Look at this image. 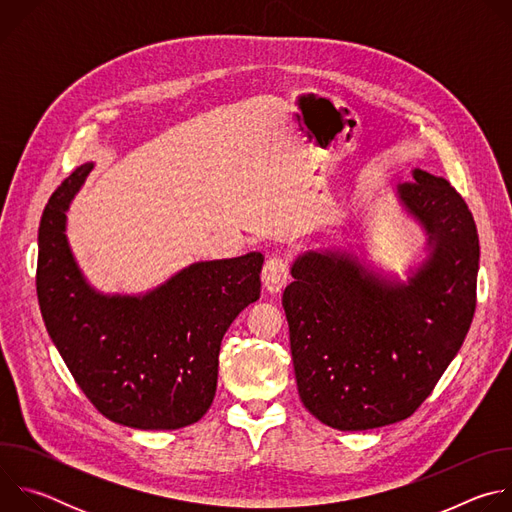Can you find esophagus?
<instances>
[{
  "instance_id": "1",
  "label": "esophagus",
  "mask_w": 512,
  "mask_h": 512,
  "mask_svg": "<svg viewBox=\"0 0 512 512\" xmlns=\"http://www.w3.org/2000/svg\"><path fill=\"white\" fill-rule=\"evenodd\" d=\"M289 277V263L283 257H271L265 261L263 271H261V279L265 289L269 294H279V291L285 287Z\"/></svg>"
}]
</instances>
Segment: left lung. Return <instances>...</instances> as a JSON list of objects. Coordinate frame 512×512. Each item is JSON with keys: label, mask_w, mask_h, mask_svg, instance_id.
Instances as JSON below:
<instances>
[{"label": "left lung", "mask_w": 512, "mask_h": 512, "mask_svg": "<svg viewBox=\"0 0 512 512\" xmlns=\"http://www.w3.org/2000/svg\"><path fill=\"white\" fill-rule=\"evenodd\" d=\"M397 194L429 243L407 283L346 253L308 251L291 265L294 281L281 298L300 399L340 431L413 415L458 354L476 310L480 243L464 198L423 170Z\"/></svg>", "instance_id": "1"}]
</instances>
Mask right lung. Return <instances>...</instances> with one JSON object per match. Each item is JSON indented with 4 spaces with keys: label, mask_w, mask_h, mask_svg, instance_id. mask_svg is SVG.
I'll return each mask as SVG.
<instances>
[{
    "label": "right lung",
    "mask_w": 512,
    "mask_h": 512,
    "mask_svg": "<svg viewBox=\"0 0 512 512\" xmlns=\"http://www.w3.org/2000/svg\"><path fill=\"white\" fill-rule=\"evenodd\" d=\"M93 164L50 196L38 229L36 291L46 330L87 399L135 429H180L212 405L218 352L261 294V253L194 263L145 296H103L66 241V210Z\"/></svg>",
    "instance_id": "obj_1"
}]
</instances>
